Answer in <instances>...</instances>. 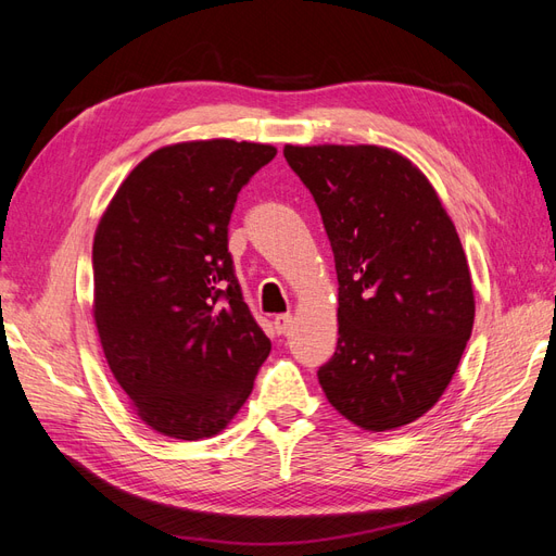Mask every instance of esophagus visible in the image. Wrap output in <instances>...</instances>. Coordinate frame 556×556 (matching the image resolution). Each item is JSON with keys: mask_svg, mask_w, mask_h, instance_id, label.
Segmentation results:
<instances>
[{"mask_svg": "<svg viewBox=\"0 0 556 556\" xmlns=\"http://www.w3.org/2000/svg\"><path fill=\"white\" fill-rule=\"evenodd\" d=\"M292 323H294V317H292L290 313L276 315V319H274V325H276V331H278V333H288V331L292 329Z\"/></svg>", "mask_w": 556, "mask_h": 556, "instance_id": "1", "label": "esophagus"}]
</instances>
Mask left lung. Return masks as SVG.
<instances>
[{"mask_svg":"<svg viewBox=\"0 0 556 556\" xmlns=\"http://www.w3.org/2000/svg\"><path fill=\"white\" fill-rule=\"evenodd\" d=\"M323 215L339 276V345L319 366L352 425L392 431L429 413L473 331V282L429 178L392 148L282 150Z\"/></svg>","mask_w":556,"mask_h":556,"instance_id":"left-lung-1","label":"left lung"}]
</instances>
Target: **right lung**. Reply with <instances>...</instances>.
<instances>
[{
  "label": "right lung",
  "instance_id": "1",
  "mask_svg": "<svg viewBox=\"0 0 556 556\" xmlns=\"http://www.w3.org/2000/svg\"><path fill=\"white\" fill-rule=\"evenodd\" d=\"M278 150L206 139L157 148L109 201L92 243V317L143 425L178 441L227 429L271 341L227 252L243 185Z\"/></svg>",
  "mask_w": 556,
  "mask_h": 556
}]
</instances>
